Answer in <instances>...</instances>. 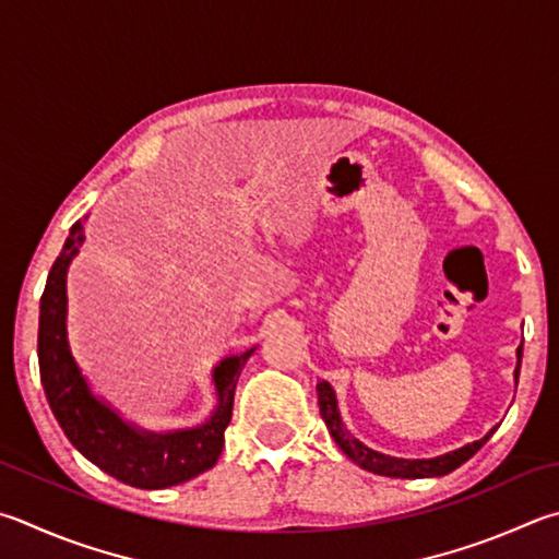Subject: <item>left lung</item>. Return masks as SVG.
Returning <instances> with one entry per match:
<instances>
[{
    "label": "left lung",
    "instance_id": "1",
    "mask_svg": "<svg viewBox=\"0 0 559 559\" xmlns=\"http://www.w3.org/2000/svg\"><path fill=\"white\" fill-rule=\"evenodd\" d=\"M521 357H523V344L519 347V367H515V381H519V369H521ZM318 403H320V413L324 418V425H328L330 435L334 442L340 444L342 452L349 456L354 464H359L361 469L373 472V474H383V476H399V479H423V476H442L450 474L456 466L464 464L469 456H474L484 448V442L491 438L493 430L486 435L484 440H476L466 448L435 456V460H395V456H385L373 452L369 448H364L359 440L349 438V432L342 428V418L337 413V399H334V391L328 381L318 383Z\"/></svg>",
    "mask_w": 559,
    "mask_h": 559
}]
</instances>
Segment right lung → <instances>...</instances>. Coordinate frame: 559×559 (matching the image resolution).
<instances>
[{
	"label": "right lung",
	"mask_w": 559,
	"mask_h": 559,
	"mask_svg": "<svg viewBox=\"0 0 559 559\" xmlns=\"http://www.w3.org/2000/svg\"><path fill=\"white\" fill-rule=\"evenodd\" d=\"M83 222H75L63 251L48 273L38 314V369L46 399L66 438L80 454L115 479L136 489H166L192 479L219 460L225 430L235 408V389L251 352L229 357L212 373L217 411L192 430L141 432L93 399L66 340V273L85 241Z\"/></svg>",
	"instance_id": "1"
}]
</instances>
